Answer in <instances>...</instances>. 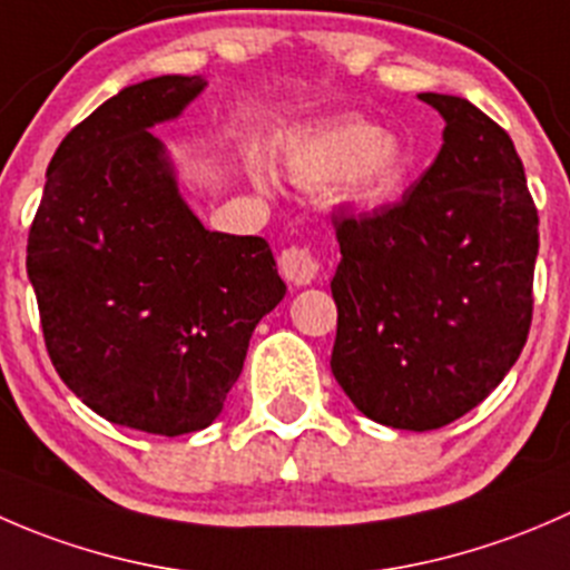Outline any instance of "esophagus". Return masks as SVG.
Listing matches in <instances>:
<instances>
[{
    "mask_svg": "<svg viewBox=\"0 0 570 570\" xmlns=\"http://www.w3.org/2000/svg\"><path fill=\"white\" fill-rule=\"evenodd\" d=\"M281 273L289 284L308 286L322 278V264L308 248H286L281 253Z\"/></svg>",
    "mask_w": 570,
    "mask_h": 570,
    "instance_id": "34e87169",
    "label": "esophagus"
}]
</instances>
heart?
Listing matches in <instances>:
<instances>
[{"mask_svg": "<svg viewBox=\"0 0 570 570\" xmlns=\"http://www.w3.org/2000/svg\"><path fill=\"white\" fill-rule=\"evenodd\" d=\"M292 178L308 187L336 184L353 204H381L405 176V154L364 118H344L303 135L286 154Z\"/></svg>", "mask_w": 570, "mask_h": 570, "instance_id": "1", "label": "heart"}]
</instances>
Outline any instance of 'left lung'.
<instances>
[{
    "label": "left lung",
    "mask_w": 570,
    "mask_h": 570,
    "mask_svg": "<svg viewBox=\"0 0 570 570\" xmlns=\"http://www.w3.org/2000/svg\"><path fill=\"white\" fill-rule=\"evenodd\" d=\"M444 126L402 200L333 215L331 370L364 416L439 430L519 361L532 322L538 209L513 140L461 96L422 94Z\"/></svg>",
    "instance_id": "obj_1"
}]
</instances>
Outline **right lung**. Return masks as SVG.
I'll use <instances>...</instances> for the list:
<instances>
[{"mask_svg": "<svg viewBox=\"0 0 570 570\" xmlns=\"http://www.w3.org/2000/svg\"><path fill=\"white\" fill-rule=\"evenodd\" d=\"M200 77L107 99L60 142L27 243V275L57 375L107 422L154 435L209 428L253 327L286 295L262 237L204 228L151 126Z\"/></svg>", "mask_w": 570, "mask_h": 570, "instance_id": "obj_1", "label": "right lung"}]
</instances>
